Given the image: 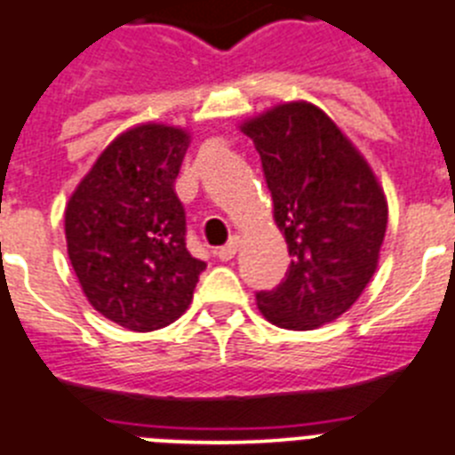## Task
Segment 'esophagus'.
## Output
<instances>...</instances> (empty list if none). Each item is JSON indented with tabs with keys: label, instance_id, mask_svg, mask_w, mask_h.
I'll return each instance as SVG.
<instances>
[{
	"label": "esophagus",
	"instance_id": "34e87169",
	"mask_svg": "<svg viewBox=\"0 0 455 455\" xmlns=\"http://www.w3.org/2000/svg\"><path fill=\"white\" fill-rule=\"evenodd\" d=\"M236 251H239V236L232 235L230 242L225 243V246H220L219 251H216V255H219V259H223V262H230L236 255Z\"/></svg>",
	"mask_w": 455,
	"mask_h": 455
}]
</instances>
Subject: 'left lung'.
<instances>
[{
	"label": "left lung",
	"mask_w": 455,
	"mask_h": 455,
	"mask_svg": "<svg viewBox=\"0 0 455 455\" xmlns=\"http://www.w3.org/2000/svg\"><path fill=\"white\" fill-rule=\"evenodd\" d=\"M290 269L258 292L275 327L308 331L340 317L378 269L387 200L368 163L320 108L283 103L248 119Z\"/></svg>",
	"instance_id": "1"
}]
</instances>
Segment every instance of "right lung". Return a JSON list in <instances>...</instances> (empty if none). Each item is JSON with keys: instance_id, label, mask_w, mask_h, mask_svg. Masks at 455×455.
<instances>
[{"instance_id": "1", "label": "right lung", "mask_w": 455, "mask_h": 455, "mask_svg": "<svg viewBox=\"0 0 455 455\" xmlns=\"http://www.w3.org/2000/svg\"><path fill=\"white\" fill-rule=\"evenodd\" d=\"M190 135L140 124L115 138L66 204L68 259L89 304L131 331L168 327L188 308L204 262L186 248L174 180Z\"/></svg>"}]
</instances>
